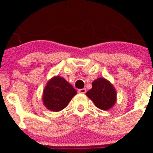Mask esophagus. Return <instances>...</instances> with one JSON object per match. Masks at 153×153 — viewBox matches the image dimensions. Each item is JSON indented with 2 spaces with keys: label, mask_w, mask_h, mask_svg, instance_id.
<instances>
[{
  "label": "esophagus",
  "mask_w": 153,
  "mask_h": 153,
  "mask_svg": "<svg viewBox=\"0 0 153 153\" xmlns=\"http://www.w3.org/2000/svg\"><path fill=\"white\" fill-rule=\"evenodd\" d=\"M86 92V89H79V90H78V93H85Z\"/></svg>",
  "instance_id": "obj_1"
}]
</instances>
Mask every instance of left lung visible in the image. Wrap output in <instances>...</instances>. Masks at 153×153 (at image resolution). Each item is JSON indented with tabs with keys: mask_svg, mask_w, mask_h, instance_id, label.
Masks as SVG:
<instances>
[{
	"mask_svg": "<svg viewBox=\"0 0 153 153\" xmlns=\"http://www.w3.org/2000/svg\"><path fill=\"white\" fill-rule=\"evenodd\" d=\"M86 95L102 110H109L117 102V90L108 79L103 77L93 81L92 88L86 92Z\"/></svg>",
	"mask_w": 153,
	"mask_h": 153,
	"instance_id": "obj_1",
	"label": "left lung"
}]
</instances>
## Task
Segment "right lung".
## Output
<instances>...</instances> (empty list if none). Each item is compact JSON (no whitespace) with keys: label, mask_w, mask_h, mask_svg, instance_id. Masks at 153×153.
<instances>
[{"label":"right lung","mask_w":153,"mask_h":153,"mask_svg":"<svg viewBox=\"0 0 153 153\" xmlns=\"http://www.w3.org/2000/svg\"><path fill=\"white\" fill-rule=\"evenodd\" d=\"M76 91L63 77L55 76L48 80L43 90L42 100L47 109L59 112L68 105Z\"/></svg>","instance_id":"add662e5"}]
</instances>
